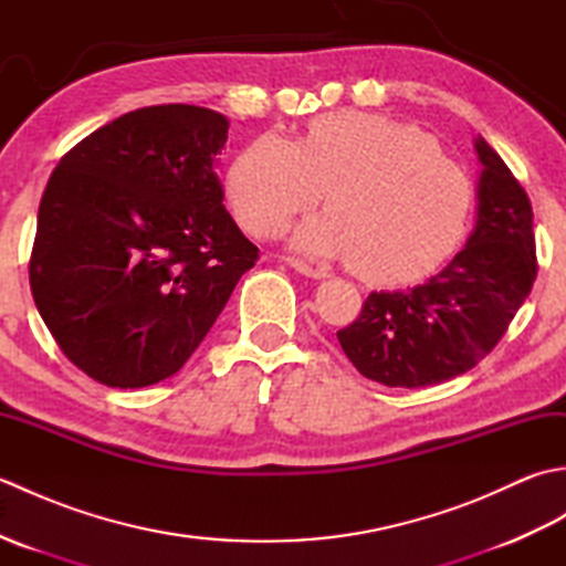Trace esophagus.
<instances>
[{"mask_svg":"<svg viewBox=\"0 0 566 566\" xmlns=\"http://www.w3.org/2000/svg\"><path fill=\"white\" fill-rule=\"evenodd\" d=\"M292 264V268L296 270V272H302V274H306V276H311V280H323V276H326V270H318V268H311L308 262H304V260H296V258H290L286 260Z\"/></svg>","mask_w":566,"mask_h":566,"instance_id":"1","label":"esophagus"}]
</instances>
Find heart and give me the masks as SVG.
Returning <instances> with one entry per match:
<instances>
[{"label": "heart", "mask_w": 566, "mask_h": 566, "mask_svg": "<svg viewBox=\"0 0 566 566\" xmlns=\"http://www.w3.org/2000/svg\"><path fill=\"white\" fill-rule=\"evenodd\" d=\"M240 226L272 238L292 216L328 211L294 231L296 250L350 260L367 282L401 284L432 272L460 243L472 185L426 130L363 112L311 118L296 143L264 134L226 175Z\"/></svg>", "instance_id": "heart-1"}]
</instances>
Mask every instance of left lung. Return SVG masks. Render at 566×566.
Returning <instances> with one entry per match:
<instances>
[{"label": "left lung", "mask_w": 566, "mask_h": 566, "mask_svg": "<svg viewBox=\"0 0 566 566\" xmlns=\"http://www.w3.org/2000/svg\"><path fill=\"white\" fill-rule=\"evenodd\" d=\"M479 216L467 245L428 282L371 292L338 331L359 375L384 387L420 389L464 375L494 350L537 276L533 207L518 179L484 138Z\"/></svg>", "instance_id": "left-lung-1"}]
</instances>
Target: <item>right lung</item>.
Here are the masks:
<instances>
[{
  "mask_svg": "<svg viewBox=\"0 0 566 566\" xmlns=\"http://www.w3.org/2000/svg\"><path fill=\"white\" fill-rule=\"evenodd\" d=\"M219 112L160 104L82 138L48 179L29 260L33 302L90 379L172 377L260 250L223 209Z\"/></svg>",
  "mask_w": 566,
  "mask_h": 566,
  "instance_id": "add662e5",
  "label": "right lung"
}]
</instances>
